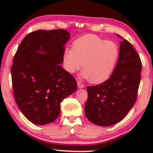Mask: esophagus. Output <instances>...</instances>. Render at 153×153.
Masks as SVG:
<instances>
[{"label":"esophagus","mask_w":153,"mask_h":153,"mask_svg":"<svg viewBox=\"0 0 153 153\" xmlns=\"http://www.w3.org/2000/svg\"><path fill=\"white\" fill-rule=\"evenodd\" d=\"M77 86H78L79 88H83L84 87V85H83L82 83L77 81Z\"/></svg>","instance_id":"1"}]
</instances>
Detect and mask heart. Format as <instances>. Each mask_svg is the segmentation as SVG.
<instances>
[{
	"label": "heart",
	"instance_id": "obj_1",
	"mask_svg": "<svg viewBox=\"0 0 153 153\" xmlns=\"http://www.w3.org/2000/svg\"><path fill=\"white\" fill-rule=\"evenodd\" d=\"M119 56L118 47L94 35H86L76 39L72 48H65L62 63L68 72L74 73L83 66V79L92 83L107 80L114 72Z\"/></svg>",
	"mask_w": 153,
	"mask_h": 153
}]
</instances>
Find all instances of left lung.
I'll return each mask as SVG.
<instances>
[{
  "mask_svg": "<svg viewBox=\"0 0 153 153\" xmlns=\"http://www.w3.org/2000/svg\"><path fill=\"white\" fill-rule=\"evenodd\" d=\"M141 68L139 54L123 39L118 62L110 78L99 85L87 87V118L100 126H110L122 120L137 101Z\"/></svg>",
  "mask_w": 153,
  "mask_h": 153,
  "instance_id": "obj_1",
  "label": "left lung"
}]
</instances>
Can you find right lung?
<instances>
[{"instance_id": "right-lung-1", "label": "right lung", "mask_w": 153, "mask_h": 153, "mask_svg": "<svg viewBox=\"0 0 153 153\" xmlns=\"http://www.w3.org/2000/svg\"><path fill=\"white\" fill-rule=\"evenodd\" d=\"M70 33L63 29L38 30L23 39L11 68L16 104L36 125L49 124L60 114V102L76 91L75 79L60 65Z\"/></svg>"}]
</instances>
